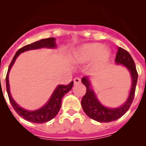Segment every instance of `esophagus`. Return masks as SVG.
<instances>
[{"label":"esophagus","instance_id":"34e87169","mask_svg":"<svg viewBox=\"0 0 146 146\" xmlns=\"http://www.w3.org/2000/svg\"><path fill=\"white\" fill-rule=\"evenodd\" d=\"M81 82V80L80 79L79 77H76L74 79V85H77V84H80Z\"/></svg>","mask_w":146,"mask_h":146}]
</instances>
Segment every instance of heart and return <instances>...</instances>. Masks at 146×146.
<instances>
[{"mask_svg":"<svg viewBox=\"0 0 146 146\" xmlns=\"http://www.w3.org/2000/svg\"><path fill=\"white\" fill-rule=\"evenodd\" d=\"M110 53L98 43L87 44L79 48L74 53V60L79 64H85L95 59V66L100 67L108 61Z\"/></svg>","mask_w":146,"mask_h":146,"instance_id":"b5f03b06","label":"heart"}]
</instances>
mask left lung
I'll list each match as a JSON object with an SVG mask.
<instances>
[{
	"mask_svg": "<svg viewBox=\"0 0 146 146\" xmlns=\"http://www.w3.org/2000/svg\"><path fill=\"white\" fill-rule=\"evenodd\" d=\"M115 61L116 64L124 65L129 70L132 78V85L129 96L123 106L113 109L107 108L102 105L98 101L93 90L90 88V82L88 77H85L82 79V82L86 87V93L81 101L82 108L89 118L99 122H110L121 118L129 109L135 97L138 74L133 59L126 50L121 47H118Z\"/></svg>",
	"mask_w": 146,
	"mask_h": 146,
	"instance_id": "obj_1",
	"label": "left lung"
}]
</instances>
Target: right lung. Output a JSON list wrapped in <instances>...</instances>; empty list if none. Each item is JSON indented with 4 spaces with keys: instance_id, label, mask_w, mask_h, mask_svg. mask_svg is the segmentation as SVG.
<instances>
[{
    "instance_id": "add662e5",
    "label": "right lung",
    "mask_w": 146,
    "mask_h": 146,
    "mask_svg": "<svg viewBox=\"0 0 146 146\" xmlns=\"http://www.w3.org/2000/svg\"><path fill=\"white\" fill-rule=\"evenodd\" d=\"M56 47V45H55V38H43V39L35 42L32 44H30L25 45V46L23 47L22 48H20V50H17V52L15 55L9 66V69H8L6 77V91H7L9 102L11 105H12L14 110L16 111V113L20 116H21L22 118H23L26 121H30V122L36 123H42L47 122V121H50L53 118H55L56 116V115L58 113L59 110L60 109V107H61L62 98L66 93L69 92L72 89L73 84H74V82L72 81L69 84L66 85V86H65V85H60V86H58L53 92L48 102L45 104L43 108L38 110H35V111H28V110H25L20 108L11 98L9 91V73L10 69H11V66H12L14 63H15L16 58L21 52H25V51H27V50L42 48V47L52 48V47Z\"/></svg>"
}]
</instances>
